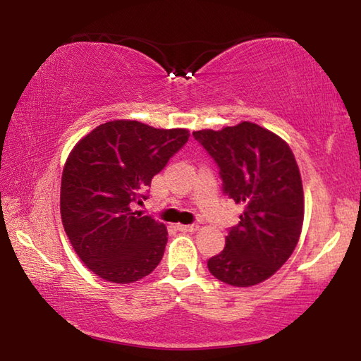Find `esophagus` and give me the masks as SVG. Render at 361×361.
<instances>
[{
    "label": "esophagus",
    "mask_w": 361,
    "mask_h": 361,
    "mask_svg": "<svg viewBox=\"0 0 361 361\" xmlns=\"http://www.w3.org/2000/svg\"><path fill=\"white\" fill-rule=\"evenodd\" d=\"M178 229L181 232H195L199 229V224H195V223H192V224H178Z\"/></svg>",
    "instance_id": "34e87169"
}]
</instances>
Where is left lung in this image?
I'll use <instances>...</instances> for the list:
<instances>
[{"instance_id":"left-lung-1","label":"left lung","mask_w":361,"mask_h":361,"mask_svg":"<svg viewBox=\"0 0 361 361\" xmlns=\"http://www.w3.org/2000/svg\"><path fill=\"white\" fill-rule=\"evenodd\" d=\"M192 135L218 166L223 192L243 207L223 252L207 261L209 271L232 286L264 282L301 235L304 192L295 154L276 133L247 121Z\"/></svg>"}]
</instances>
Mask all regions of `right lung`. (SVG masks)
Wrapping results in <instances>:
<instances>
[{
	"mask_svg": "<svg viewBox=\"0 0 361 361\" xmlns=\"http://www.w3.org/2000/svg\"><path fill=\"white\" fill-rule=\"evenodd\" d=\"M188 138L186 129L109 121L70 152L60 188L62 223L79 259L103 280L137 282L161 262L166 226L133 204L148 199L152 176Z\"/></svg>",
	"mask_w": 361,
	"mask_h": 361,
	"instance_id": "right-lung-1",
	"label": "right lung"
}]
</instances>
